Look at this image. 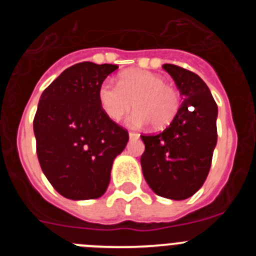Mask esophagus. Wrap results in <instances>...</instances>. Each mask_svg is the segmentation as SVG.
Segmentation results:
<instances>
[{
  "mask_svg": "<svg viewBox=\"0 0 256 256\" xmlns=\"http://www.w3.org/2000/svg\"><path fill=\"white\" fill-rule=\"evenodd\" d=\"M130 138H138L140 134H138V133H136V132H130Z\"/></svg>",
  "mask_w": 256,
  "mask_h": 256,
  "instance_id": "esophagus-1",
  "label": "esophagus"
}]
</instances>
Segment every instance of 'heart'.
<instances>
[{"mask_svg":"<svg viewBox=\"0 0 256 256\" xmlns=\"http://www.w3.org/2000/svg\"><path fill=\"white\" fill-rule=\"evenodd\" d=\"M100 106L108 119L119 122L133 108H137L128 119L132 126L151 124L154 130H165L177 118L180 96L162 76L146 70L124 72L118 83L106 79L98 88Z\"/></svg>","mask_w":256,"mask_h":256,"instance_id":"heart-1","label":"heart"}]
</instances>
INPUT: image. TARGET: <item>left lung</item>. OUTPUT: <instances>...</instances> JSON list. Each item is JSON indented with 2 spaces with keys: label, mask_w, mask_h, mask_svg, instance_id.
Returning <instances> with one entry per match:
<instances>
[{
  "label": "left lung",
  "mask_w": 256,
  "mask_h": 256,
  "mask_svg": "<svg viewBox=\"0 0 256 256\" xmlns=\"http://www.w3.org/2000/svg\"><path fill=\"white\" fill-rule=\"evenodd\" d=\"M183 102L173 123L156 134H142L144 177L156 195L184 200L204 184L216 144L218 106L204 80L184 68L162 65Z\"/></svg>",
  "instance_id": "1"
}]
</instances>
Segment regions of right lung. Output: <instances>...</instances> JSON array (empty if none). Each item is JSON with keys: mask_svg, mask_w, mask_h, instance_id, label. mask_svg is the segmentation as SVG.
Masks as SVG:
<instances>
[{"mask_svg": "<svg viewBox=\"0 0 256 256\" xmlns=\"http://www.w3.org/2000/svg\"><path fill=\"white\" fill-rule=\"evenodd\" d=\"M118 65L79 62L65 69L44 91L33 120L40 168L66 198L88 200L105 194L112 162L130 134L108 119L98 88Z\"/></svg>", "mask_w": 256, "mask_h": 256, "instance_id": "right-lung-1", "label": "right lung"}]
</instances>
